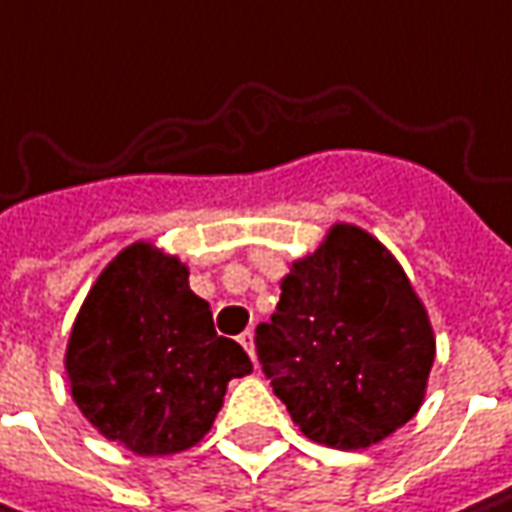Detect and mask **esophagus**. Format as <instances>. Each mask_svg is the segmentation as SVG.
<instances>
[{
  "label": "esophagus",
  "instance_id": "34e87169",
  "mask_svg": "<svg viewBox=\"0 0 512 512\" xmlns=\"http://www.w3.org/2000/svg\"><path fill=\"white\" fill-rule=\"evenodd\" d=\"M238 345L253 356V333H250V330H244V333L238 336Z\"/></svg>",
  "mask_w": 512,
  "mask_h": 512
}]
</instances>
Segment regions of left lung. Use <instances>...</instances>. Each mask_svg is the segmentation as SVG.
Wrapping results in <instances>:
<instances>
[{"instance_id": "left-lung-1", "label": "left lung", "mask_w": 512, "mask_h": 512, "mask_svg": "<svg viewBox=\"0 0 512 512\" xmlns=\"http://www.w3.org/2000/svg\"><path fill=\"white\" fill-rule=\"evenodd\" d=\"M256 356L294 424L330 448H368L416 416L433 365L427 312L389 250L339 224L291 265Z\"/></svg>"}]
</instances>
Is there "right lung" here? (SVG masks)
<instances>
[{"label":"right lung","mask_w":512,"mask_h":512,"mask_svg":"<svg viewBox=\"0 0 512 512\" xmlns=\"http://www.w3.org/2000/svg\"><path fill=\"white\" fill-rule=\"evenodd\" d=\"M250 371L241 345L218 336L188 268L150 244L126 247L99 274L67 345L73 401L105 439L141 457L200 442L226 383Z\"/></svg>","instance_id":"obj_1"}]
</instances>
